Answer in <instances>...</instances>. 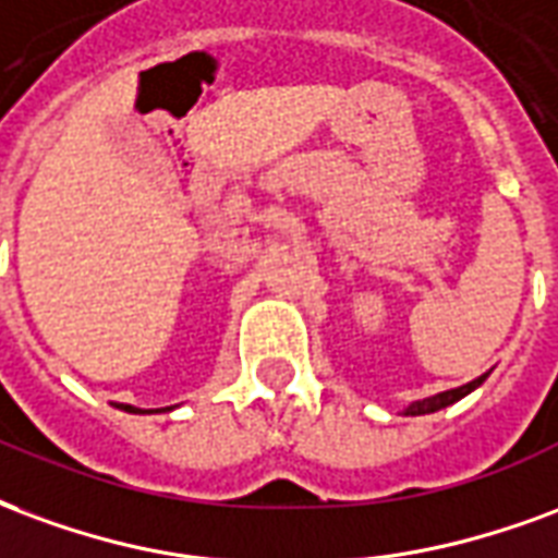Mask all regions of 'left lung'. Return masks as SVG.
I'll return each mask as SVG.
<instances>
[{
    "label": "left lung",
    "instance_id": "8db88e82",
    "mask_svg": "<svg viewBox=\"0 0 558 558\" xmlns=\"http://www.w3.org/2000/svg\"><path fill=\"white\" fill-rule=\"evenodd\" d=\"M485 380H487V374H482V377H475V380L458 386V389H449V392H437V396L422 398V401H413L410 408H404V413H408V416H425V413H437V410L449 408V404H454V401H461L463 396H470V392H473V389H478V386L485 384Z\"/></svg>",
    "mask_w": 558,
    "mask_h": 558
}]
</instances>
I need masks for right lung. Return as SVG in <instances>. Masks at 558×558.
<instances>
[{
    "mask_svg": "<svg viewBox=\"0 0 558 558\" xmlns=\"http://www.w3.org/2000/svg\"><path fill=\"white\" fill-rule=\"evenodd\" d=\"M124 410H128V413H140V410H133V408H130V404ZM162 410H169V408H162Z\"/></svg>",
    "mask_w": 558,
    "mask_h": 558,
    "instance_id": "obj_1",
    "label": "right lung"
}]
</instances>
